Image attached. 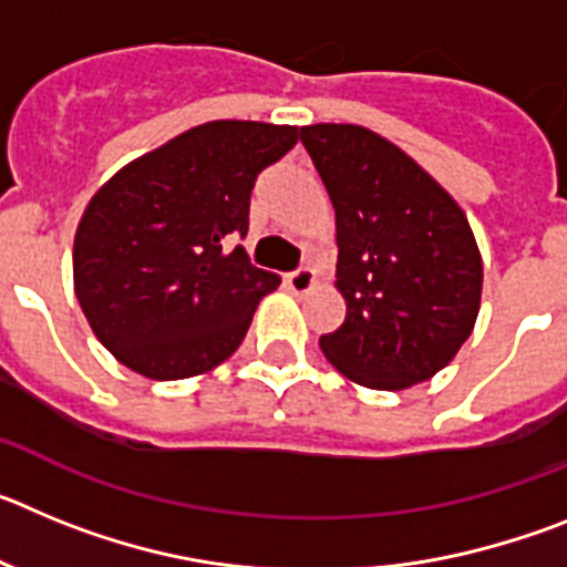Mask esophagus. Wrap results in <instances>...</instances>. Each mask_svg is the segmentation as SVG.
Returning <instances> with one entry per match:
<instances>
[{
	"label": "esophagus",
	"instance_id": "34e87169",
	"mask_svg": "<svg viewBox=\"0 0 567 567\" xmlns=\"http://www.w3.org/2000/svg\"><path fill=\"white\" fill-rule=\"evenodd\" d=\"M287 287H289V292L292 295H307V292H312V287H315V272L309 267H300V269H295L292 275H287Z\"/></svg>",
	"mask_w": 567,
	"mask_h": 567
}]
</instances>
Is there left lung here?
Returning a JSON list of instances; mask_svg holds the SVG:
<instances>
[{
    "label": "left lung",
    "instance_id": "obj_1",
    "mask_svg": "<svg viewBox=\"0 0 567 567\" xmlns=\"http://www.w3.org/2000/svg\"><path fill=\"white\" fill-rule=\"evenodd\" d=\"M334 207L346 318L320 338L352 383L400 392L452 363L477 323L483 258L460 204L398 144L360 124H309Z\"/></svg>",
    "mask_w": 567,
    "mask_h": 567
}]
</instances>
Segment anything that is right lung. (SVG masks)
<instances>
[{
	"instance_id": "1",
	"label": "right lung",
	"mask_w": 567,
	"mask_h": 567,
	"mask_svg": "<svg viewBox=\"0 0 567 567\" xmlns=\"http://www.w3.org/2000/svg\"><path fill=\"white\" fill-rule=\"evenodd\" d=\"M300 130L207 122L138 155L96 189L73 240V289L115 360L150 380L204 374L247 334L280 278L227 240L249 227L264 167Z\"/></svg>"
}]
</instances>
